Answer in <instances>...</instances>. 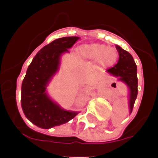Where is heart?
I'll return each instance as SVG.
<instances>
[{"label": "heart", "instance_id": "heart-1", "mask_svg": "<svg viewBox=\"0 0 158 158\" xmlns=\"http://www.w3.org/2000/svg\"><path fill=\"white\" fill-rule=\"evenodd\" d=\"M77 52L82 59L93 63L97 62V64L102 68L114 66L119 56L116 48L98 44H84L78 48Z\"/></svg>", "mask_w": 158, "mask_h": 158}]
</instances>
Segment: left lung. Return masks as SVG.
I'll list each match as a JSON object with an SVG mask.
<instances>
[{
  "label": "left lung",
  "instance_id": "obj_1",
  "mask_svg": "<svg viewBox=\"0 0 158 158\" xmlns=\"http://www.w3.org/2000/svg\"><path fill=\"white\" fill-rule=\"evenodd\" d=\"M115 47L119 53L118 62L112 68L106 70V73L116 77L118 80L128 86L129 113L131 114L138 95L137 66L133 57L128 52L118 45Z\"/></svg>",
  "mask_w": 158,
  "mask_h": 158
}]
</instances>
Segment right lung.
<instances>
[{
  "label": "right lung",
  "mask_w": 158,
  "mask_h": 158,
  "mask_svg": "<svg viewBox=\"0 0 158 158\" xmlns=\"http://www.w3.org/2000/svg\"><path fill=\"white\" fill-rule=\"evenodd\" d=\"M79 36L59 38L43 47L28 66L21 86V106L27 118L41 128L66 123L79 111L60 107L49 96L47 87L58 72L63 54L69 52Z\"/></svg>",
  "instance_id": "1"
}]
</instances>
